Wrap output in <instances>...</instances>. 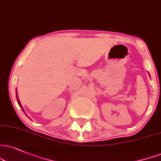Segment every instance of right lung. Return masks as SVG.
Instances as JSON below:
<instances>
[{
	"label": "right lung",
	"instance_id": "1",
	"mask_svg": "<svg viewBox=\"0 0 161 161\" xmlns=\"http://www.w3.org/2000/svg\"><path fill=\"white\" fill-rule=\"evenodd\" d=\"M16 98H17V102H18V104H19V105L20 106V108H22V107H21V103H20V101L19 100V96H18V93H17V90H16ZM22 110L24 111V112H25V110H24V109L22 108Z\"/></svg>",
	"mask_w": 161,
	"mask_h": 161
}]
</instances>
